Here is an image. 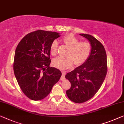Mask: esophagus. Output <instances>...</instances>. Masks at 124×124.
<instances>
[{
	"instance_id": "esophagus-1",
	"label": "esophagus",
	"mask_w": 124,
	"mask_h": 124,
	"mask_svg": "<svg viewBox=\"0 0 124 124\" xmlns=\"http://www.w3.org/2000/svg\"><path fill=\"white\" fill-rule=\"evenodd\" d=\"M66 72H67V71H64V70L62 71V75L61 77V81L65 80V77H64V76H65V74H66Z\"/></svg>"
}]
</instances>
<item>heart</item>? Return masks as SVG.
<instances>
[{
    "label": "heart",
    "instance_id": "1",
    "mask_svg": "<svg viewBox=\"0 0 124 124\" xmlns=\"http://www.w3.org/2000/svg\"><path fill=\"white\" fill-rule=\"evenodd\" d=\"M63 43L69 47L66 57H58L53 61L54 67L61 70L72 67L75 62L77 66H80L85 62L90 56L91 46L88 42H80V39L73 34L66 35L62 38ZM58 43L54 40L50 47V52L53 56L58 53Z\"/></svg>",
    "mask_w": 124,
    "mask_h": 124
}]
</instances>
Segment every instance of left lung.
<instances>
[{
    "instance_id": "8db88e82",
    "label": "left lung",
    "mask_w": 124,
    "mask_h": 124,
    "mask_svg": "<svg viewBox=\"0 0 124 124\" xmlns=\"http://www.w3.org/2000/svg\"><path fill=\"white\" fill-rule=\"evenodd\" d=\"M80 35L89 40L91 53L82 65L65 76L71 84L66 94L70 100L77 103L86 102L95 96L103 84L108 70L106 53L102 44L91 35Z\"/></svg>"
}]
</instances>
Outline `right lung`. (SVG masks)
Returning <instances> with one entry per match:
<instances>
[{
	"mask_svg": "<svg viewBox=\"0 0 124 124\" xmlns=\"http://www.w3.org/2000/svg\"><path fill=\"white\" fill-rule=\"evenodd\" d=\"M59 37L57 32L38 30L24 37L16 48L15 76L24 94L32 100L47 97L61 77L60 70L49 66L51 45Z\"/></svg>",
	"mask_w": 124,
	"mask_h": 124,
	"instance_id": "right-lung-1",
	"label": "right lung"
}]
</instances>
